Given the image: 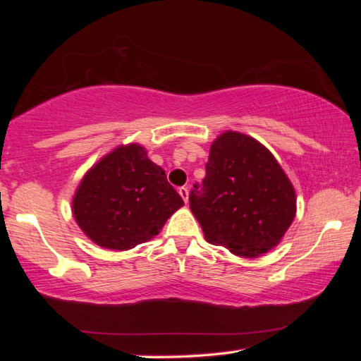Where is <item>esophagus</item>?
<instances>
[{
	"instance_id": "obj_1",
	"label": "esophagus",
	"mask_w": 361,
	"mask_h": 361,
	"mask_svg": "<svg viewBox=\"0 0 361 361\" xmlns=\"http://www.w3.org/2000/svg\"><path fill=\"white\" fill-rule=\"evenodd\" d=\"M178 192H180V195L183 197V200H185V204H188V195H189V191H188V188H180L178 189Z\"/></svg>"
}]
</instances>
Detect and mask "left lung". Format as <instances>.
<instances>
[{
	"label": "left lung",
	"instance_id": "obj_1",
	"mask_svg": "<svg viewBox=\"0 0 361 361\" xmlns=\"http://www.w3.org/2000/svg\"><path fill=\"white\" fill-rule=\"evenodd\" d=\"M189 207L209 243L255 258L282 239L296 213L293 185L271 151L239 132L213 142Z\"/></svg>",
	"mask_w": 361,
	"mask_h": 361
}]
</instances>
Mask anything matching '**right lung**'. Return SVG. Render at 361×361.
I'll list each match as a JSON object with an SVG mask.
<instances>
[{"instance_id": "add662e5", "label": "right lung", "mask_w": 361, "mask_h": 361, "mask_svg": "<svg viewBox=\"0 0 361 361\" xmlns=\"http://www.w3.org/2000/svg\"><path fill=\"white\" fill-rule=\"evenodd\" d=\"M183 205L143 146H119L89 170L73 199L84 234L109 250H130L159 234Z\"/></svg>"}]
</instances>
